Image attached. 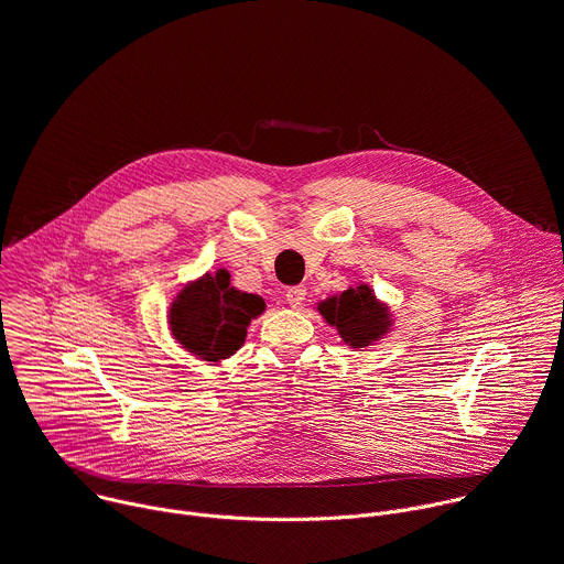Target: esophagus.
Here are the masks:
<instances>
[{"label": "esophagus", "mask_w": 564, "mask_h": 564, "mask_svg": "<svg viewBox=\"0 0 564 564\" xmlns=\"http://www.w3.org/2000/svg\"><path fill=\"white\" fill-rule=\"evenodd\" d=\"M304 297H306V286H291L286 291V302L291 306H300L304 302Z\"/></svg>", "instance_id": "34e87169"}]
</instances>
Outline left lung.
<instances>
[{
  "mask_svg": "<svg viewBox=\"0 0 564 564\" xmlns=\"http://www.w3.org/2000/svg\"><path fill=\"white\" fill-rule=\"evenodd\" d=\"M315 308L324 322L337 330L339 339L352 350H364L377 344L394 326L390 306L381 302L372 286L366 282L319 300Z\"/></svg>",
  "mask_w": 564,
  "mask_h": 564,
  "instance_id": "obj_1",
  "label": "left lung"
}]
</instances>
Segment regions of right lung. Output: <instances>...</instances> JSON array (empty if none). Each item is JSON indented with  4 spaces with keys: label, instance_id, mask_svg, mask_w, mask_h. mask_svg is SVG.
Listing matches in <instances>:
<instances>
[{
    "label": "right lung",
    "instance_id": "right-lung-1",
    "mask_svg": "<svg viewBox=\"0 0 564 564\" xmlns=\"http://www.w3.org/2000/svg\"><path fill=\"white\" fill-rule=\"evenodd\" d=\"M264 311L260 295L236 289L231 273L216 269L178 289L167 324L183 350L216 366L242 348L251 319Z\"/></svg>",
    "mask_w": 564,
    "mask_h": 564
}]
</instances>
